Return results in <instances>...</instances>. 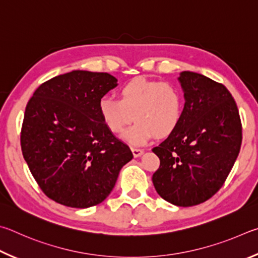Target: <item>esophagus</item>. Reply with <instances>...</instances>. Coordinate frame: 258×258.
Returning a JSON list of instances; mask_svg holds the SVG:
<instances>
[{
  "mask_svg": "<svg viewBox=\"0 0 258 258\" xmlns=\"http://www.w3.org/2000/svg\"><path fill=\"white\" fill-rule=\"evenodd\" d=\"M132 152H133L135 157H138L143 154L144 150H142V148H137V147H132Z\"/></svg>",
  "mask_w": 258,
  "mask_h": 258,
  "instance_id": "1",
  "label": "esophagus"
}]
</instances>
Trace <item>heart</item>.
<instances>
[{"mask_svg": "<svg viewBox=\"0 0 258 258\" xmlns=\"http://www.w3.org/2000/svg\"><path fill=\"white\" fill-rule=\"evenodd\" d=\"M184 97L177 85L138 77L120 88V98L104 96L98 112L111 133L121 135L133 145H144L153 137H165L181 120Z\"/></svg>", "mask_w": 258, "mask_h": 258, "instance_id": "obj_1", "label": "heart"}]
</instances>
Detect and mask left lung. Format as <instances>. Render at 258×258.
I'll list each match as a JSON object with an SVG mask.
<instances>
[{
    "instance_id": "obj_1",
    "label": "left lung",
    "mask_w": 258,
    "mask_h": 258,
    "mask_svg": "<svg viewBox=\"0 0 258 258\" xmlns=\"http://www.w3.org/2000/svg\"><path fill=\"white\" fill-rule=\"evenodd\" d=\"M184 103L177 128L153 152L159 195L177 206H194L215 195L227 180L242 142L236 101L224 85L196 72L179 77Z\"/></svg>"
}]
</instances>
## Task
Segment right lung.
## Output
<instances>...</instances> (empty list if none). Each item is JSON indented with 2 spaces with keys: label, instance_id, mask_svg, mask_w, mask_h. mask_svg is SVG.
Here are the masks:
<instances>
[{
  "label": "right lung",
  "instance_id": "add662e5",
  "mask_svg": "<svg viewBox=\"0 0 258 258\" xmlns=\"http://www.w3.org/2000/svg\"><path fill=\"white\" fill-rule=\"evenodd\" d=\"M116 81L106 72L75 70L45 81L27 104L22 155L42 191L58 204L86 209L102 203L133 159L98 112L99 99Z\"/></svg>",
  "mask_w": 258,
  "mask_h": 258
}]
</instances>
